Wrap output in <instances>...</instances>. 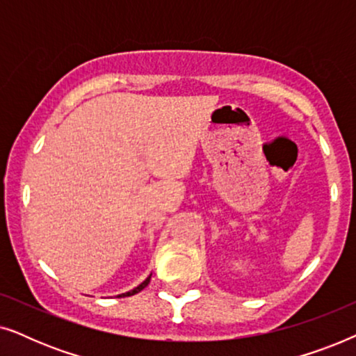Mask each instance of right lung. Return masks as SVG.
<instances>
[{
  "instance_id": "1",
  "label": "right lung",
  "mask_w": 356,
  "mask_h": 356,
  "mask_svg": "<svg viewBox=\"0 0 356 356\" xmlns=\"http://www.w3.org/2000/svg\"><path fill=\"white\" fill-rule=\"evenodd\" d=\"M152 275V274H150ZM150 275L147 277V279H145L144 282H140V284L138 285V286H134L133 290H129V291H126V293H121V295H118V298H123V296H131V295H136V293H139L140 290H144L145 286L149 285V282H150Z\"/></svg>"
}]
</instances>
